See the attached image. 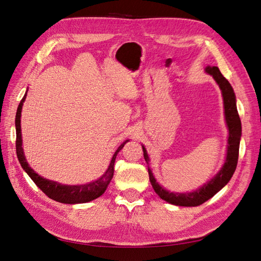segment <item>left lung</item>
Segmentation results:
<instances>
[{
    "mask_svg": "<svg viewBox=\"0 0 261 261\" xmlns=\"http://www.w3.org/2000/svg\"><path fill=\"white\" fill-rule=\"evenodd\" d=\"M205 71L207 74L212 75L213 79L218 83L221 91H222L223 95V102H224V113H225V120L226 124L229 127V139H228V152H226V159L224 166L221 169L218 175H216L212 180H210L207 184L202 186L199 190L193 192V193H170L168 191L164 190L162 186L158 185V182L154 179L150 169H148L149 173V179H150L151 185L153 187L154 192L158 194L160 198L164 201L168 202L174 205H179V206H197L201 205L213 197L216 193L228 184L231 177L233 176L238 158H239V146H240V138H241V121L239 118V113L237 110L236 104V95L233 92V88L230 85L228 80L221 74V71L215 66H207L205 68ZM143 150V157H145L146 163L149 164V157L147 154L146 149L142 147Z\"/></svg>",
    "mask_w": 261,
    "mask_h": 261,
    "instance_id": "obj_1",
    "label": "left lung"
}]
</instances>
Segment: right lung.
Wrapping results in <instances>:
<instances>
[{
  "label": "right lung",
  "mask_w": 261,
  "mask_h": 261,
  "mask_svg": "<svg viewBox=\"0 0 261 261\" xmlns=\"http://www.w3.org/2000/svg\"><path fill=\"white\" fill-rule=\"evenodd\" d=\"M27 94L21 99V102L18 107V111H16L15 115V129H16V140H15V148H16V156H18L19 162L22 166V168L25 170V173L30 176V178L35 181V184L40 188V190L46 194V195L54 199V201H57L60 203L65 204H77V203H86L91 202L93 199L99 197L102 194L107 190L108 185L110 184L111 179L113 177L114 173V162L116 158V154L121 150L125 143L129 140L123 141L120 145V147L116 149L114 152L112 160H111V164L109 166L108 170L105 171V174L98 178L97 180L90 182V184L86 185H77V186H67V185H62L58 184L56 181H51L42 178V177L39 176L37 173H35L28 165L25 157L23 154V149H22V139H21V125H20V118H21V110L22 105L25 99Z\"/></svg>",
  "instance_id": "right-lung-1"
}]
</instances>
